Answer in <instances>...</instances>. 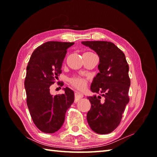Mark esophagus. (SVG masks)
Returning a JSON list of instances; mask_svg holds the SVG:
<instances>
[{
	"label": "esophagus",
	"instance_id": "esophagus-1",
	"mask_svg": "<svg viewBox=\"0 0 157 157\" xmlns=\"http://www.w3.org/2000/svg\"><path fill=\"white\" fill-rule=\"evenodd\" d=\"M83 97V94H82L81 93H79L78 92H76L75 93V102H78V101L80 98Z\"/></svg>",
	"mask_w": 157,
	"mask_h": 157
}]
</instances>
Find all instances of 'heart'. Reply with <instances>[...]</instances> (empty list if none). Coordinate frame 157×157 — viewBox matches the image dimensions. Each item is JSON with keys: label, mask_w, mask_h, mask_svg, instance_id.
I'll return each instance as SVG.
<instances>
[{"label": "heart", "mask_w": 157, "mask_h": 157, "mask_svg": "<svg viewBox=\"0 0 157 157\" xmlns=\"http://www.w3.org/2000/svg\"><path fill=\"white\" fill-rule=\"evenodd\" d=\"M69 82L73 86L79 90L84 89L87 86V79L79 76L71 78L69 79Z\"/></svg>", "instance_id": "obj_1"}]
</instances>
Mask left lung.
I'll use <instances>...</instances> for the list:
<instances>
[{"label": "left lung", "mask_w": 157, "mask_h": 157, "mask_svg": "<svg viewBox=\"0 0 157 157\" xmlns=\"http://www.w3.org/2000/svg\"><path fill=\"white\" fill-rule=\"evenodd\" d=\"M97 53L100 73L94 78L91 90L102 93L101 96L88 97L91 109L88 112L87 121L92 130L99 134H106L115 130L121 121L123 113L129 102L130 79L129 65L125 56L113 43L106 41H84Z\"/></svg>", "instance_id": "8db88e82"}]
</instances>
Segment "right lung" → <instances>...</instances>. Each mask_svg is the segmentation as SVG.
<instances>
[{
    "instance_id": "add662e5",
    "label": "right lung",
    "mask_w": 157,
    "mask_h": 157,
    "mask_svg": "<svg viewBox=\"0 0 157 157\" xmlns=\"http://www.w3.org/2000/svg\"><path fill=\"white\" fill-rule=\"evenodd\" d=\"M73 44L46 42L35 49L28 62L24 82L26 102L33 122L44 133L52 134L61 128L67 110L74 101V92L67 87L64 94L52 96L50 93V86L61 73L67 50Z\"/></svg>"
}]
</instances>
